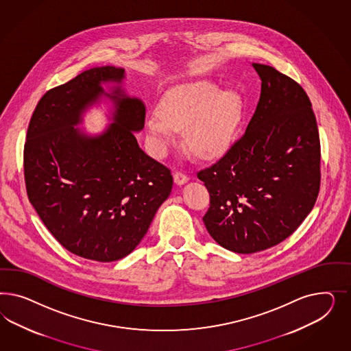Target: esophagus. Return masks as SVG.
I'll return each mask as SVG.
<instances>
[{
    "mask_svg": "<svg viewBox=\"0 0 351 351\" xmlns=\"http://www.w3.org/2000/svg\"><path fill=\"white\" fill-rule=\"evenodd\" d=\"M173 180H175L176 185H184V184L188 182L189 178H188L186 175H184L182 172H176V173L173 175Z\"/></svg>",
    "mask_w": 351,
    "mask_h": 351,
    "instance_id": "obj_1",
    "label": "esophagus"
}]
</instances>
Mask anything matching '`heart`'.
I'll return each mask as SVG.
<instances>
[{"instance_id": "b5f03b06", "label": "heart", "mask_w": 351, "mask_h": 351, "mask_svg": "<svg viewBox=\"0 0 351 351\" xmlns=\"http://www.w3.org/2000/svg\"><path fill=\"white\" fill-rule=\"evenodd\" d=\"M242 119V100L210 80L172 86L160 97L157 114L145 118L149 147L163 157L184 128L186 148L201 158H216L233 144Z\"/></svg>"}]
</instances>
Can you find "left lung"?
Instances as JSON below:
<instances>
[{
  "label": "left lung",
  "mask_w": 351,
  "mask_h": 351,
  "mask_svg": "<svg viewBox=\"0 0 351 351\" xmlns=\"http://www.w3.org/2000/svg\"><path fill=\"white\" fill-rule=\"evenodd\" d=\"M252 66L261 93L245 135L198 172L210 191L206 229L237 254L283 242L313 210L320 184L318 126L306 93L273 66Z\"/></svg>",
  "instance_id": "left-lung-1"
}]
</instances>
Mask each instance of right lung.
<instances>
[{
    "mask_svg": "<svg viewBox=\"0 0 351 351\" xmlns=\"http://www.w3.org/2000/svg\"><path fill=\"white\" fill-rule=\"evenodd\" d=\"M125 78L123 68L96 66L47 91L24 147L27 194L45 226L69 252L100 263L136 248L173 184L138 147L145 106L126 94ZM103 99L112 123L100 134L75 129Z\"/></svg>",
    "mask_w": 351,
    "mask_h": 351,
    "instance_id": "add662e5",
    "label": "right lung"
}]
</instances>
